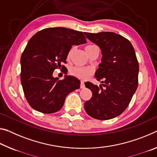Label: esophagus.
<instances>
[{
	"mask_svg": "<svg viewBox=\"0 0 157 157\" xmlns=\"http://www.w3.org/2000/svg\"><path fill=\"white\" fill-rule=\"evenodd\" d=\"M84 87H85V85H84V82L83 81H82L81 83H80V88L81 89H84Z\"/></svg>",
	"mask_w": 157,
	"mask_h": 157,
	"instance_id": "1",
	"label": "esophagus"
}]
</instances>
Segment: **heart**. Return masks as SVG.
<instances>
[{
  "instance_id": "heart-1",
  "label": "heart",
  "mask_w": 157,
  "mask_h": 157,
  "mask_svg": "<svg viewBox=\"0 0 157 157\" xmlns=\"http://www.w3.org/2000/svg\"><path fill=\"white\" fill-rule=\"evenodd\" d=\"M94 45H88L85 47V49H87L88 48L93 47ZM73 49H71L68 54V58L71 56ZM71 74L73 76L76 77L80 79H86L89 78L92 74L94 73L93 69L91 68H79V67H75V68H72L71 71Z\"/></svg>"
}]
</instances>
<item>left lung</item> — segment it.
Instances as JSON below:
<instances>
[{"mask_svg": "<svg viewBox=\"0 0 157 157\" xmlns=\"http://www.w3.org/2000/svg\"><path fill=\"white\" fill-rule=\"evenodd\" d=\"M101 50V62L95 78L100 86L86 82L91 98L84 103L89 116L100 120L116 117L127 108L138 87L139 65L130 41L113 32L84 33ZM103 86L104 88L101 87Z\"/></svg>", "mask_w": 157, "mask_h": 157, "instance_id": "1", "label": "left lung"}]
</instances>
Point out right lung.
Segmentation results:
<instances>
[{"instance_id": "right-lung-1", "label": "right lung", "mask_w": 157, "mask_h": 157, "mask_svg": "<svg viewBox=\"0 0 157 157\" xmlns=\"http://www.w3.org/2000/svg\"><path fill=\"white\" fill-rule=\"evenodd\" d=\"M86 43L82 32L63 27L44 29L30 39L20 63L21 85L31 108L45 114L56 113L66 96L79 88L80 80L75 77L66 75L59 80L53 72L66 63L72 46Z\"/></svg>"}]
</instances>
